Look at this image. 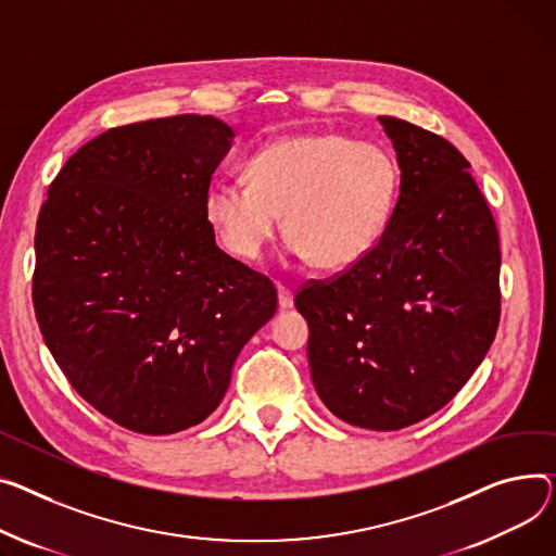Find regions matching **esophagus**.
I'll use <instances>...</instances> for the list:
<instances>
[{"label": "esophagus", "instance_id": "obj_1", "mask_svg": "<svg viewBox=\"0 0 556 556\" xmlns=\"http://www.w3.org/2000/svg\"><path fill=\"white\" fill-rule=\"evenodd\" d=\"M277 300H279V308L281 311H288V308H292L294 306V294H292V290L290 288H286V286H277Z\"/></svg>", "mask_w": 556, "mask_h": 556}]
</instances>
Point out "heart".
<instances>
[{"mask_svg": "<svg viewBox=\"0 0 556 556\" xmlns=\"http://www.w3.org/2000/svg\"><path fill=\"white\" fill-rule=\"evenodd\" d=\"M248 178L216 180L205 216L224 248L254 262L286 212L290 252L321 270H344L374 250L397 197V165L374 142L344 134L283 136L258 150Z\"/></svg>", "mask_w": 556, "mask_h": 556, "instance_id": "1", "label": "heart"}]
</instances>
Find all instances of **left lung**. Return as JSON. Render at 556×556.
Segmentation results:
<instances>
[{"instance_id":"8db88e82","label":"left lung","mask_w":556,"mask_h":556,"mask_svg":"<svg viewBox=\"0 0 556 556\" xmlns=\"http://www.w3.org/2000/svg\"><path fill=\"white\" fill-rule=\"evenodd\" d=\"M400 167L380 241L294 306L311 328L317 395L340 420L374 431L442 409L488 355L501 317L494 216L467 159L442 136L378 116Z\"/></svg>"}]
</instances>
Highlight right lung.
Here are the masks:
<instances>
[{"instance_id": "right-lung-1", "label": "right lung", "mask_w": 556, "mask_h": 556, "mask_svg": "<svg viewBox=\"0 0 556 556\" xmlns=\"http://www.w3.org/2000/svg\"><path fill=\"white\" fill-rule=\"evenodd\" d=\"M232 138L194 114L114 127L66 161L37 216L45 342L71 387L129 431L203 422L277 311L273 281L220 250L205 216Z\"/></svg>"}]
</instances>
